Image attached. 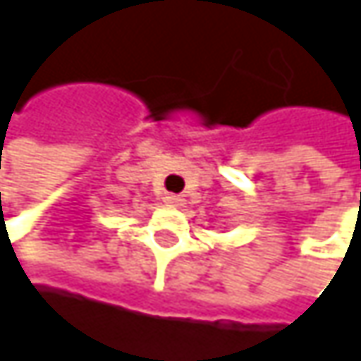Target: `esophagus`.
I'll list each match as a JSON object with an SVG mask.
<instances>
[{
	"label": "esophagus",
	"instance_id": "34e87169",
	"mask_svg": "<svg viewBox=\"0 0 361 361\" xmlns=\"http://www.w3.org/2000/svg\"><path fill=\"white\" fill-rule=\"evenodd\" d=\"M165 202H167L169 207H181V204H183V198H181L180 194H167V196H165Z\"/></svg>",
	"mask_w": 361,
	"mask_h": 361
}]
</instances>
